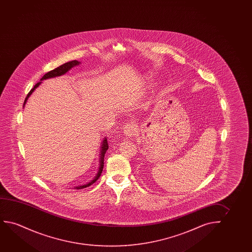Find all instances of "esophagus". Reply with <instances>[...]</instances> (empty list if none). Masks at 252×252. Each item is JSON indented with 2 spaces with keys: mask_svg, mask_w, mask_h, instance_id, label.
Segmentation results:
<instances>
[{
  "mask_svg": "<svg viewBox=\"0 0 252 252\" xmlns=\"http://www.w3.org/2000/svg\"><path fill=\"white\" fill-rule=\"evenodd\" d=\"M125 134L127 136L128 138H131L132 136H134L136 132V126L134 124H126L124 127Z\"/></svg>",
  "mask_w": 252,
  "mask_h": 252,
  "instance_id": "1",
  "label": "esophagus"
}]
</instances>
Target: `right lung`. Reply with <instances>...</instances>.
I'll use <instances>...</instances> for the list:
<instances>
[{
    "mask_svg": "<svg viewBox=\"0 0 252 252\" xmlns=\"http://www.w3.org/2000/svg\"><path fill=\"white\" fill-rule=\"evenodd\" d=\"M80 63H81L78 62L77 60H73V61H69V62L65 63H63L62 65L59 66L58 68L52 69L51 71H49V72L46 73L45 75L43 76V77L40 79V81L49 79V78H52V77H56V76H62V75H64L65 73L69 71V69H72L74 66L79 65ZM41 83L42 82L36 83V84H35V86L30 90V92L28 93V95L26 97V99H25L23 107H25V105H26L27 101H28V98L30 97V95L32 94V92H33V91H34V90H36V89H37V88H38ZM107 149H108V144H107V138H105L103 139V141H102V145L100 146V166H99V169H98V172H97L96 175H95V176L94 177L93 180H91V181H90V183H88L87 184H84V185H79V186L75 187L74 189H84V188H87V187L92 185L93 183L96 182L97 180L99 179L100 174H101L102 170H103L104 157H105V153L107 152Z\"/></svg>",
    "mask_w": 252,
    "mask_h": 252,
    "instance_id": "1",
    "label": "right lung"
}]
</instances>
